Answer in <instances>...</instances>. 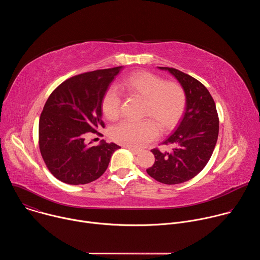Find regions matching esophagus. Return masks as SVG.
<instances>
[{"label":"esophagus","instance_id":"esophagus-1","mask_svg":"<svg viewBox=\"0 0 260 260\" xmlns=\"http://www.w3.org/2000/svg\"><path fill=\"white\" fill-rule=\"evenodd\" d=\"M126 149H128L132 153H134V154H139V152H140V150H138V149H134V148H131V147H125Z\"/></svg>","mask_w":260,"mask_h":260}]
</instances>
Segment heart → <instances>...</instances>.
Returning a JSON list of instances; mask_svg holds the SVG:
<instances>
[{
  "instance_id": "heart-1",
  "label": "heart",
  "mask_w": 260,
  "mask_h": 260,
  "mask_svg": "<svg viewBox=\"0 0 260 260\" xmlns=\"http://www.w3.org/2000/svg\"><path fill=\"white\" fill-rule=\"evenodd\" d=\"M122 87L129 95L144 100L141 121L124 120L111 131L112 139L126 147L138 149L157 136L161 131L173 128L181 119L186 107V93L176 81H165L150 72L140 71L131 74L122 81ZM121 99L115 88H109L102 100V111L109 120L120 115Z\"/></svg>"
}]
</instances>
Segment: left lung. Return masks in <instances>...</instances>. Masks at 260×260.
Segmentation results:
<instances>
[{
  "instance_id": "8db88e82",
  "label": "left lung",
  "mask_w": 260,
  "mask_h": 260,
  "mask_svg": "<svg viewBox=\"0 0 260 260\" xmlns=\"http://www.w3.org/2000/svg\"><path fill=\"white\" fill-rule=\"evenodd\" d=\"M169 71L186 93V111L178 128L162 144L172 145L171 151L154 148L155 161L147 173L164 184H180L196 177L210 160L217 143L219 118L215 102L206 86L177 69Z\"/></svg>"
}]
</instances>
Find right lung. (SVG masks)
<instances>
[{
    "instance_id": "right-lung-1",
    "label": "right lung",
    "mask_w": 260,
    "mask_h": 260,
    "mask_svg": "<svg viewBox=\"0 0 260 260\" xmlns=\"http://www.w3.org/2000/svg\"><path fill=\"white\" fill-rule=\"evenodd\" d=\"M122 67L73 76L59 84L45 103L39 120V148L49 172L59 181L87 184L107 170L114 143H85L88 133L105 127L102 100Z\"/></svg>"
}]
</instances>
